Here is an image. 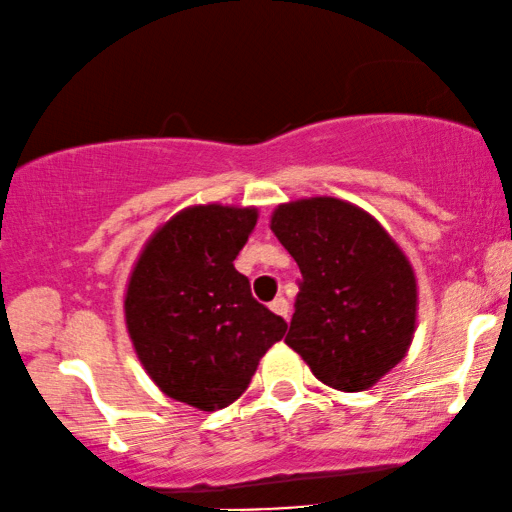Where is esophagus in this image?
Wrapping results in <instances>:
<instances>
[{
    "label": "esophagus",
    "mask_w": 512,
    "mask_h": 512,
    "mask_svg": "<svg viewBox=\"0 0 512 512\" xmlns=\"http://www.w3.org/2000/svg\"><path fill=\"white\" fill-rule=\"evenodd\" d=\"M269 307H271V312H274V314L283 316V319H288V309H290V307H288V300H286V297H283V295H278L276 300L269 304Z\"/></svg>",
    "instance_id": "obj_1"
}]
</instances>
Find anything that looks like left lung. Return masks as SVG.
<instances>
[{
  "mask_svg": "<svg viewBox=\"0 0 512 512\" xmlns=\"http://www.w3.org/2000/svg\"><path fill=\"white\" fill-rule=\"evenodd\" d=\"M269 226L302 274L286 345L333 390L373 387L416 333L409 257L371 212L333 196L281 203Z\"/></svg>",
  "mask_w": 512,
  "mask_h": 512,
  "instance_id": "left-lung-1",
  "label": "left lung"
}]
</instances>
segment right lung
<instances>
[{"instance_id":"1","label":"right lung","mask_w":512,"mask_h":512,"mask_svg":"<svg viewBox=\"0 0 512 512\" xmlns=\"http://www.w3.org/2000/svg\"><path fill=\"white\" fill-rule=\"evenodd\" d=\"M257 217L252 205L184 208L153 231L127 278L122 309L141 366L160 392L198 411L234 404L286 335L234 267Z\"/></svg>"}]
</instances>
